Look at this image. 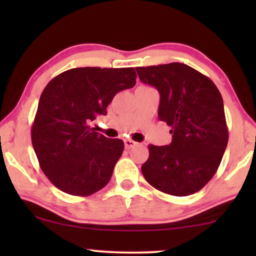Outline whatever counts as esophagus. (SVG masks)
Returning a JSON list of instances; mask_svg holds the SVG:
<instances>
[{
    "mask_svg": "<svg viewBox=\"0 0 256 256\" xmlns=\"http://www.w3.org/2000/svg\"><path fill=\"white\" fill-rule=\"evenodd\" d=\"M138 144V142L132 141V140H124V146L126 149H132L134 148V146Z\"/></svg>",
    "mask_w": 256,
    "mask_h": 256,
    "instance_id": "obj_1",
    "label": "esophagus"
}]
</instances>
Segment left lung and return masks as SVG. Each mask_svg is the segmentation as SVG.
<instances>
[{"label":"left lung","instance_id":"left-lung-1","mask_svg":"<svg viewBox=\"0 0 256 256\" xmlns=\"http://www.w3.org/2000/svg\"><path fill=\"white\" fill-rule=\"evenodd\" d=\"M136 71L160 92L158 118L172 134L169 146L149 144L143 176L164 194H196L214 176L228 142L222 94L211 79L182 62Z\"/></svg>","mask_w":256,"mask_h":256}]
</instances>
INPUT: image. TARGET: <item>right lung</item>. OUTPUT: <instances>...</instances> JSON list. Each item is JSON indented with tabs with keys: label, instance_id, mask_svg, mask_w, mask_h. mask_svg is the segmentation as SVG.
Segmentation results:
<instances>
[{
	"label": "right lung",
	"instance_id": "1",
	"mask_svg": "<svg viewBox=\"0 0 256 256\" xmlns=\"http://www.w3.org/2000/svg\"><path fill=\"white\" fill-rule=\"evenodd\" d=\"M135 82L132 68H78L48 84L31 141L42 170L56 188L72 196H90L106 186L124 144L94 132L90 122L106 115L115 94Z\"/></svg>",
	"mask_w": 256,
	"mask_h": 256
}]
</instances>
